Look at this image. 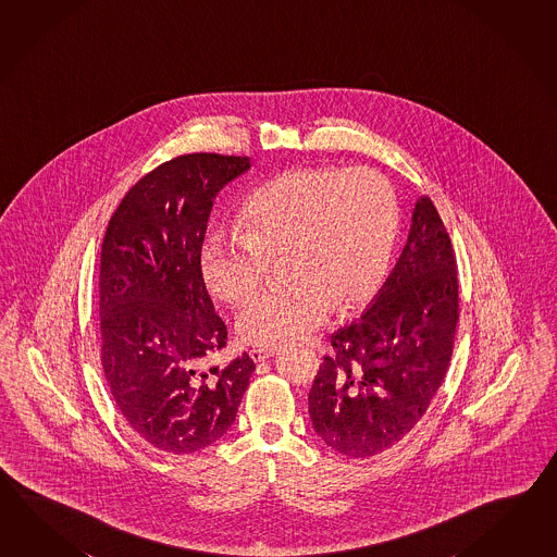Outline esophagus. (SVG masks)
Listing matches in <instances>:
<instances>
[{"instance_id": "esophagus-1", "label": "esophagus", "mask_w": 557, "mask_h": 557, "mask_svg": "<svg viewBox=\"0 0 557 557\" xmlns=\"http://www.w3.org/2000/svg\"><path fill=\"white\" fill-rule=\"evenodd\" d=\"M277 354V349L275 347H253L251 351H249V356L253 361H265V359L272 358Z\"/></svg>"}]
</instances>
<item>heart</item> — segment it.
<instances>
[{
  "label": "heart",
  "mask_w": 557,
  "mask_h": 557,
  "mask_svg": "<svg viewBox=\"0 0 557 557\" xmlns=\"http://www.w3.org/2000/svg\"><path fill=\"white\" fill-rule=\"evenodd\" d=\"M399 230L396 194L384 175L358 168L294 170L258 187L239 211V235L211 234L201 273L215 296L242 306L287 258L294 284L253 299L237 332L256 346H282L320 330L335 306L358 308L384 280Z\"/></svg>",
  "instance_id": "1"
}]
</instances>
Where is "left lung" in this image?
<instances>
[{"label": "left lung", "mask_w": 557, "mask_h": 557, "mask_svg": "<svg viewBox=\"0 0 557 557\" xmlns=\"http://www.w3.org/2000/svg\"><path fill=\"white\" fill-rule=\"evenodd\" d=\"M459 320L451 239L432 199L416 201L408 242L363 315L332 334L309 389L325 445L371 458L401 442L444 382Z\"/></svg>", "instance_id": "8db88e82"}]
</instances>
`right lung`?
Returning <instances> with one entry per match:
<instances>
[{
  "mask_svg": "<svg viewBox=\"0 0 557 557\" xmlns=\"http://www.w3.org/2000/svg\"><path fill=\"white\" fill-rule=\"evenodd\" d=\"M249 158L187 153L132 187L108 223L99 265L101 366L127 425L156 449L194 454L232 428L256 370L227 344L201 275L213 199Z\"/></svg>",
  "mask_w": 557,
  "mask_h": 557,
  "instance_id": "add662e5",
  "label": "right lung"
}]
</instances>
